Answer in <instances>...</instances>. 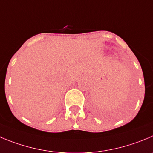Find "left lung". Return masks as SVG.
I'll list each match as a JSON object with an SVG mask.
<instances>
[{
	"label": "left lung",
	"mask_w": 153,
	"mask_h": 153,
	"mask_svg": "<svg viewBox=\"0 0 153 153\" xmlns=\"http://www.w3.org/2000/svg\"><path fill=\"white\" fill-rule=\"evenodd\" d=\"M131 100H130L127 101L125 103H124L122 106L120 107V108H118V109H115V110H112V111H104V110H101V109H99L98 108H97V106H94L95 109L97 110L98 113L100 114V115H102L103 117H108V116H111L112 118H119V117L122 116L125 112L128 109V108L130 107V105H131Z\"/></svg>",
	"instance_id": "1"
}]
</instances>
